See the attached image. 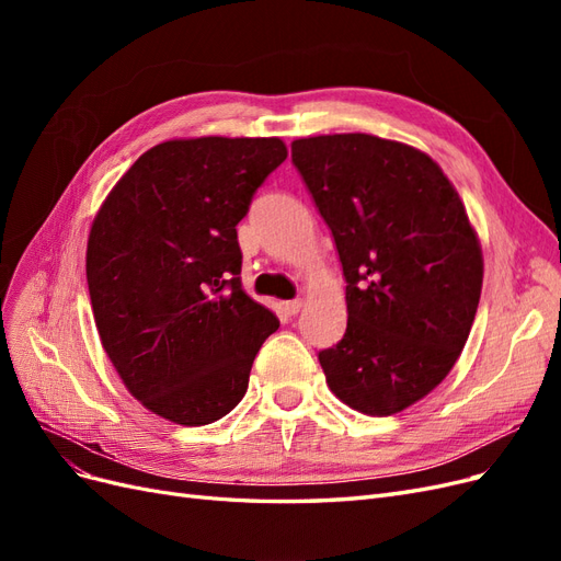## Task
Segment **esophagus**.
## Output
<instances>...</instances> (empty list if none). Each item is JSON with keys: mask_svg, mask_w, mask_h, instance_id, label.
I'll return each mask as SVG.
<instances>
[{"mask_svg": "<svg viewBox=\"0 0 561 561\" xmlns=\"http://www.w3.org/2000/svg\"><path fill=\"white\" fill-rule=\"evenodd\" d=\"M283 309H285V313H287V316H295V313H299V309H301V299L283 301Z\"/></svg>", "mask_w": 561, "mask_h": 561, "instance_id": "obj_1", "label": "esophagus"}]
</instances>
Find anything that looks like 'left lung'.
I'll return each instance as SVG.
<instances>
[{"mask_svg":"<svg viewBox=\"0 0 561 561\" xmlns=\"http://www.w3.org/2000/svg\"><path fill=\"white\" fill-rule=\"evenodd\" d=\"M293 163L334 236L346 334L318 360L332 393L367 416L426 398L461 355L482 293V248L428 154L367 133L293 142Z\"/></svg>","mask_w":561,"mask_h":561,"instance_id":"8db88e82","label":"left lung"}]
</instances>
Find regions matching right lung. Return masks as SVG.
I'll return each mask as SVG.
<instances>
[{
	"label": "right lung",
	"mask_w": 561,
	"mask_h": 561,
	"mask_svg": "<svg viewBox=\"0 0 561 561\" xmlns=\"http://www.w3.org/2000/svg\"><path fill=\"white\" fill-rule=\"evenodd\" d=\"M285 157L280 138L165 140L93 219L87 280L100 342L130 396L180 426L229 414L280 325L241 287L236 225Z\"/></svg>",
	"instance_id": "add662e5"
}]
</instances>
